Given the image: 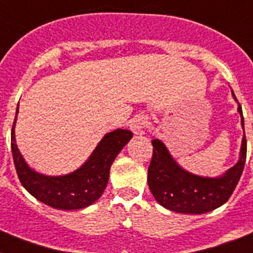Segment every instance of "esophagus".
Returning <instances> with one entry per match:
<instances>
[{"label": "esophagus", "instance_id": "obj_1", "mask_svg": "<svg viewBox=\"0 0 253 253\" xmlns=\"http://www.w3.org/2000/svg\"><path fill=\"white\" fill-rule=\"evenodd\" d=\"M147 125H148V120H147V118H144V116H138V118L131 120L130 129L134 134L140 135V134H143V130L147 128Z\"/></svg>", "mask_w": 253, "mask_h": 253}]
</instances>
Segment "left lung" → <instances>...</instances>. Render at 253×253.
I'll list each match as a JSON object with an SVG mask.
<instances>
[{
	"label": "left lung",
	"mask_w": 253,
	"mask_h": 253,
	"mask_svg": "<svg viewBox=\"0 0 253 253\" xmlns=\"http://www.w3.org/2000/svg\"><path fill=\"white\" fill-rule=\"evenodd\" d=\"M233 97L236 99L234 93ZM238 113L245 130L241 105H238ZM152 146L153 154L148 167V186L152 195L166 209L184 214L208 213L227 203L240 181L247 156V140L243 135L240 161L232 169L222 177H200L181 169L161 140L153 139Z\"/></svg>",
	"instance_id": "left-lung-1"
}]
</instances>
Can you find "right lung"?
Here are the masks:
<instances>
[{"mask_svg": "<svg viewBox=\"0 0 253 253\" xmlns=\"http://www.w3.org/2000/svg\"><path fill=\"white\" fill-rule=\"evenodd\" d=\"M15 122L11 130V149L20 182L38 200L62 210L82 209L95 203L102 195L109 181L111 163L133 137L130 130L116 129L102 138L81 169L69 175L44 176L33 171L17 149L13 130Z\"/></svg>", "mask_w": 253, "mask_h": 253, "instance_id": "1", "label": "right lung"}]
</instances>
